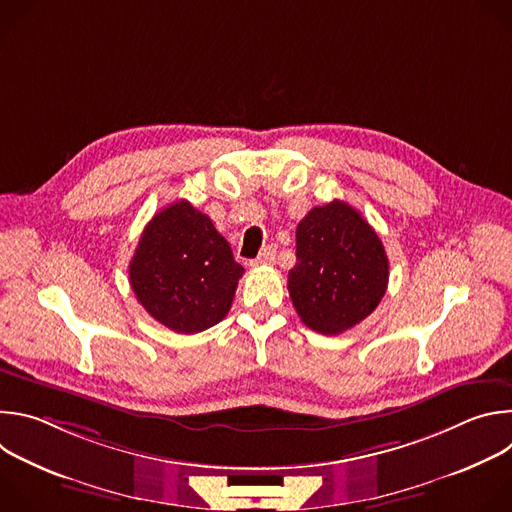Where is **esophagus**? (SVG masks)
<instances>
[{"mask_svg":"<svg viewBox=\"0 0 512 512\" xmlns=\"http://www.w3.org/2000/svg\"><path fill=\"white\" fill-rule=\"evenodd\" d=\"M275 253H277L275 245H267V247L259 253V257H257L255 261H251V265H271V263L275 261Z\"/></svg>","mask_w":512,"mask_h":512,"instance_id":"1","label":"esophagus"}]
</instances>
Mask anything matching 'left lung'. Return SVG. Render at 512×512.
I'll return each instance as SVG.
<instances>
[{
	"mask_svg": "<svg viewBox=\"0 0 512 512\" xmlns=\"http://www.w3.org/2000/svg\"><path fill=\"white\" fill-rule=\"evenodd\" d=\"M298 263L289 269V298L302 322L340 334L383 300L389 259L375 229L342 200L314 206L296 229Z\"/></svg>",
	"mask_w": 512,
	"mask_h": 512,
	"instance_id": "left-lung-1",
	"label": "left lung"
}]
</instances>
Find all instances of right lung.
<instances>
[{
	"instance_id": "right-lung-1",
	"label": "right lung",
	"mask_w": 512,
	"mask_h": 512,
	"mask_svg": "<svg viewBox=\"0 0 512 512\" xmlns=\"http://www.w3.org/2000/svg\"><path fill=\"white\" fill-rule=\"evenodd\" d=\"M243 273L227 239L188 200L156 212L129 263L137 302L178 334H196L221 322Z\"/></svg>"
}]
</instances>
